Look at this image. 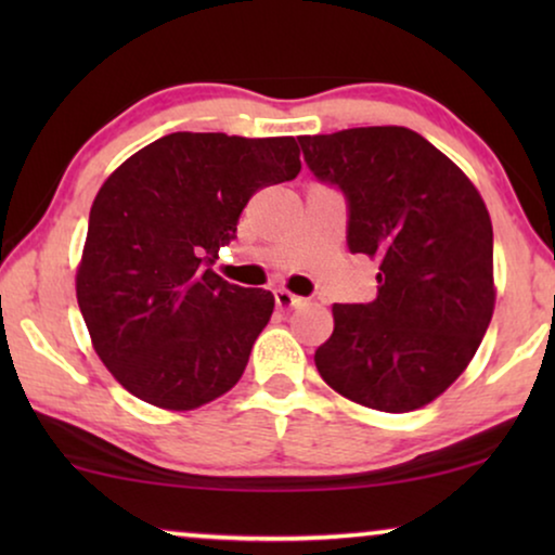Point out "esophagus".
Listing matches in <instances>:
<instances>
[{
	"label": "esophagus",
	"instance_id": "obj_1",
	"mask_svg": "<svg viewBox=\"0 0 555 555\" xmlns=\"http://www.w3.org/2000/svg\"><path fill=\"white\" fill-rule=\"evenodd\" d=\"M302 298H298V295H293L291 291H275V306L280 308V310H293V308H298V306H302Z\"/></svg>",
	"mask_w": 555,
	"mask_h": 555
}]
</instances>
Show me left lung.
<instances>
[{
	"label": "left lung",
	"mask_w": 555,
	"mask_h": 555,
	"mask_svg": "<svg viewBox=\"0 0 555 555\" xmlns=\"http://www.w3.org/2000/svg\"><path fill=\"white\" fill-rule=\"evenodd\" d=\"M348 199V249L378 262L371 302L333 306L323 382L378 412L427 406L473 361L495 310L492 222L457 164L404 126L300 135Z\"/></svg>",
	"instance_id": "left-lung-1"
}]
</instances>
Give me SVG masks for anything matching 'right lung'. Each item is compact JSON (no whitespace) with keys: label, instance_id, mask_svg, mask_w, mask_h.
Instances as JSON below:
<instances>
[{"label":"right lung","instance_id":"obj_1","mask_svg":"<svg viewBox=\"0 0 555 555\" xmlns=\"http://www.w3.org/2000/svg\"><path fill=\"white\" fill-rule=\"evenodd\" d=\"M300 171L293 135L169 133L95 194L75 275L90 340L146 404L189 412L240 382L275 298L209 268L249 196Z\"/></svg>","mask_w":555,"mask_h":555}]
</instances>
